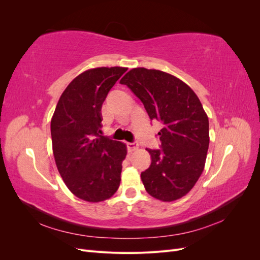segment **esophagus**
<instances>
[{
  "mask_svg": "<svg viewBox=\"0 0 260 260\" xmlns=\"http://www.w3.org/2000/svg\"><path fill=\"white\" fill-rule=\"evenodd\" d=\"M127 147H128V151L131 153L133 151H136V149L139 147V144L138 142H130L127 144Z\"/></svg>",
  "mask_w": 260,
  "mask_h": 260,
  "instance_id": "34e87169",
  "label": "esophagus"
}]
</instances>
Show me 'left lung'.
Returning a JSON list of instances; mask_svg holds the SVG:
<instances>
[{
  "label": "left lung",
  "mask_w": 260,
  "mask_h": 260,
  "mask_svg": "<svg viewBox=\"0 0 260 260\" xmlns=\"http://www.w3.org/2000/svg\"><path fill=\"white\" fill-rule=\"evenodd\" d=\"M142 102L152 120L161 122L159 149L141 174L146 192L162 202L187 194L205 167L209 122L201 101L183 81L156 69L133 68L120 80Z\"/></svg>",
  "instance_id": "8db88e82"
}]
</instances>
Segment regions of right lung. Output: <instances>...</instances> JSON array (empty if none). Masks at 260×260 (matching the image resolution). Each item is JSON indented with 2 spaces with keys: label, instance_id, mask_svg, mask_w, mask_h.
<instances>
[{
  "label": "right lung",
  "instance_id": "obj_1",
  "mask_svg": "<svg viewBox=\"0 0 260 260\" xmlns=\"http://www.w3.org/2000/svg\"><path fill=\"white\" fill-rule=\"evenodd\" d=\"M123 67H99L80 74L59 98L51 120L55 162L65 184L77 198L105 201L120 184L127 146L101 136L102 105Z\"/></svg>",
  "mask_w": 260,
  "mask_h": 260
}]
</instances>
